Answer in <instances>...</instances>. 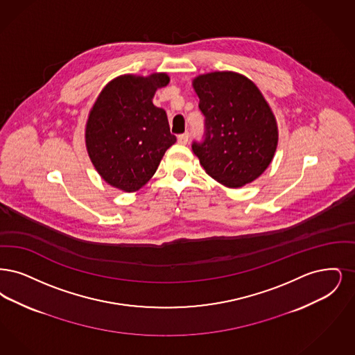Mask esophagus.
I'll list each match as a JSON object with an SVG mask.
<instances>
[{
	"instance_id": "1",
	"label": "esophagus",
	"mask_w": 355,
	"mask_h": 355,
	"mask_svg": "<svg viewBox=\"0 0 355 355\" xmlns=\"http://www.w3.org/2000/svg\"><path fill=\"white\" fill-rule=\"evenodd\" d=\"M188 139H189V134H188V132L180 134V135H178V143H179V144H187V143H188Z\"/></svg>"
}]
</instances>
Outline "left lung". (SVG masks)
<instances>
[{
	"label": "left lung",
	"instance_id": "left-lung-1",
	"mask_svg": "<svg viewBox=\"0 0 355 355\" xmlns=\"http://www.w3.org/2000/svg\"><path fill=\"white\" fill-rule=\"evenodd\" d=\"M193 87L204 115L201 140L192 151L207 173L237 188L257 179L277 147V124L260 90L248 78L231 71L200 76Z\"/></svg>",
	"mask_w": 355,
	"mask_h": 355
}]
</instances>
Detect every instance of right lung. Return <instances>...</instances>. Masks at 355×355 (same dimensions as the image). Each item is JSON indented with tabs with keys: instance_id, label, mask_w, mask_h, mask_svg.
Instances as JSON below:
<instances>
[{
	"instance_id": "1",
	"label": "right lung",
	"mask_w": 355,
	"mask_h": 355,
	"mask_svg": "<svg viewBox=\"0 0 355 355\" xmlns=\"http://www.w3.org/2000/svg\"><path fill=\"white\" fill-rule=\"evenodd\" d=\"M168 82L162 73L148 78L122 76L98 96L86 127V146L108 184L125 192L141 188L176 141L166 111L153 103L156 89Z\"/></svg>"
}]
</instances>
